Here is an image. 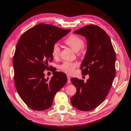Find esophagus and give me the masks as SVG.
Returning a JSON list of instances; mask_svg holds the SVG:
<instances>
[{
    "label": "esophagus",
    "instance_id": "obj_1",
    "mask_svg": "<svg viewBox=\"0 0 131 131\" xmlns=\"http://www.w3.org/2000/svg\"><path fill=\"white\" fill-rule=\"evenodd\" d=\"M67 78H68V83L69 84V83L71 82V81H70V77L68 75H67Z\"/></svg>",
    "mask_w": 131,
    "mask_h": 131
}]
</instances>
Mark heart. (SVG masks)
Returning a JSON list of instances; mask_svg holds the SVG:
<instances>
[{
    "label": "heart",
    "mask_w": 131,
    "mask_h": 131,
    "mask_svg": "<svg viewBox=\"0 0 131 131\" xmlns=\"http://www.w3.org/2000/svg\"><path fill=\"white\" fill-rule=\"evenodd\" d=\"M67 45L70 46L75 52H82L84 41L83 39L75 35H70L64 40ZM60 47L58 43H54L52 48V55L54 58L57 59L60 54ZM78 66V63L75 62H64L59 66V68L62 72L67 74H72L74 72V69Z\"/></svg>",
    "instance_id": "b5f03b06"
}]
</instances>
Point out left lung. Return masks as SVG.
<instances>
[{
  "mask_svg": "<svg viewBox=\"0 0 131 131\" xmlns=\"http://www.w3.org/2000/svg\"><path fill=\"white\" fill-rule=\"evenodd\" d=\"M73 33L86 39L87 51L80 68L82 75L90 76L85 82L70 79L77 88L70 102L75 108L88 112L100 105L108 94L116 74V55L109 36L100 27L91 25Z\"/></svg>",
  "mask_w": 131,
  "mask_h": 131,
  "instance_id": "8db88e82",
  "label": "left lung"
}]
</instances>
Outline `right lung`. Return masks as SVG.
Instances as JSON below:
<instances>
[{
    "label": "right lung",
    "mask_w": 131,
    "mask_h": 131,
    "mask_svg": "<svg viewBox=\"0 0 131 131\" xmlns=\"http://www.w3.org/2000/svg\"><path fill=\"white\" fill-rule=\"evenodd\" d=\"M70 30L41 23L28 30L18 40L13 58L14 82L19 96L30 108H50L55 94L66 84L64 73L53 70V77L45 78L43 72L53 59V45Z\"/></svg>",
    "instance_id": "right-lung-1"
}]
</instances>
